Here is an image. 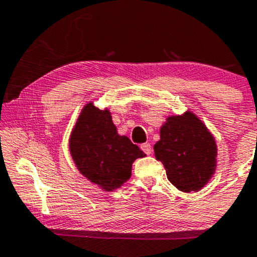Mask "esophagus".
I'll return each instance as SVG.
<instances>
[{
	"label": "esophagus",
	"instance_id": "34e87169",
	"mask_svg": "<svg viewBox=\"0 0 257 257\" xmlns=\"http://www.w3.org/2000/svg\"><path fill=\"white\" fill-rule=\"evenodd\" d=\"M141 150L144 151L145 153H146V155H151V153H152V146H151L150 144H142L141 145Z\"/></svg>",
	"mask_w": 257,
	"mask_h": 257
}]
</instances>
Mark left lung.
<instances>
[{
	"mask_svg": "<svg viewBox=\"0 0 257 257\" xmlns=\"http://www.w3.org/2000/svg\"><path fill=\"white\" fill-rule=\"evenodd\" d=\"M153 150L156 160L165 166L168 181L181 192H199L215 173V137L189 110L166 118Z\"/></svg>",
	"mask_w": 257,
	"mask_h": 257,
	"instance_id": "8db88e82",
	"label": "left lung"
}]
</instances>
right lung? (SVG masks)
<instances>
[{
    "label": "right lung",
    "instance_id": "obj_1",
    "mask_svg": "<svg viewBox=\"0 0 257 257\" xmlns=\"http://www.w3.org/2000/svg\"><path fill=\"white\" fill-rule=\"evenodd\" d=\"M69 151L78 171L105 192L127 182L132 163L146 156L127 136L118 135L110 110H100L92 101L84 105L76 118Z\"/></svg>",
    "mask_w": 257,
    "mask_h": 257
}]
</instances>
